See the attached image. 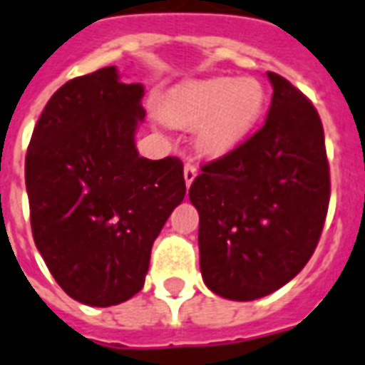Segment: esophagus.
Listing matches in <instances>:
<instances>
[{
	"label": "esophagus",
	"instance_id": "34e87169",
	"mask_svg": "<svg viewBox=\"0 0 365 365\" xmlns=\"http://www.w3.org/2000/svg\"><path fill=\"white\" fill-rule=\"evenodd\" d=\"M197 174H198V170H197V167H195V165L185 163V167H183V178H185V185H187V187L191 185L192 182H195Z\"/></svg>",
	"mask_w": 365,
	"mask_h": 365
}]
</instances>
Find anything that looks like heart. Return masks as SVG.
<instances>
[{
    "label": "heart",
    "mask_w": 365,
    "mask_h": 365,
    "mask_svg": "<svg viewBox=\"0 0 365 365\" xmlns=\"http://www.w3.org/2000/svg\"><path fill=\"white\" fill-rule=\"evenodd\" d=\"M263 103L265 91L258 79L211 78L176 88L161 106V116L176 128L198 125V152L220 158L252 130Z\"/></svg>",
    "instance_id": "1"
}]
</instances>
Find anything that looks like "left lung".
I'll use <instances>...</instances> for the list:
<instances>
[{"instance_id":"left-lung-1","label":"left lung","mask_w":365,"mask_h":365,"mask_svg":"<svg viewBox=\"0 0 365 365\" xmlns=\"http://www.w3.org/2000/svg\"><path fill=\"white\" fill-rule=\"evenodd\" d=\"M265 124L202 167L189 189L198 210L204 284L230 301L280 289L312 258L330 200L321 118L287 79L267 72Z\"/></svg>"}]
</instances>
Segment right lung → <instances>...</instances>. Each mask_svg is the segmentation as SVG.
I'll use <instances>...</instances> for the list:
<instances>
[{
    "label": "right lung",
    "mask_w": 365,
    "mask_h": 365,
    "mask_svg": "<svg viewBox=\"0 0 365 365\" xmlns=\"http://www.w3.org/2000/svg\"><path fill=\"white\" fill-rule=\"evenodd\" d=\"M145 87L122 83L115 66L50 98L26 155L36 249L66 295L88 306L139 293L155 237L185 197L178 158H140L135 131Z\"/></svg>",
    "instance_id": "add662e5"
}]
</instances>
